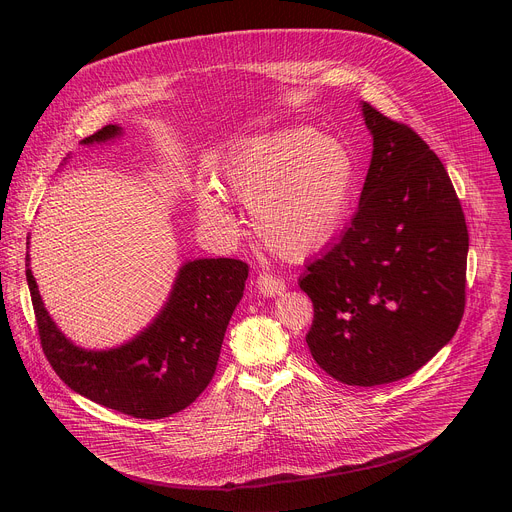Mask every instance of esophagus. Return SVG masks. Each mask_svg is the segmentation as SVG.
<instances>
[{
    "mask_svg": "<svg viewBox=\"0 0 512 512\" xmlns=\"http://www.w3.org/2000/svg\"><path fill=\"white\" fill-rule=\"evenodd\" d=\"M255 287L261 291L263 296H269V298H273V296H279V294H283L285 283H283L279 277H275V275H269V273H259V275H257V279H255Z\"/></svg>",
    "mask_w": 512,
    "mask_h": 512,
    "instance_id": "34e87169",
    "label": "esophagus"
}]
</instances>
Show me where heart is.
Wrapping results in <instances>:
<instances>
[{
	"label": "heart",
	"instance_id": "b5f03b06",
	"mask_svg": "<svg viewBox=\"0 0 512 512\" xmlns=\"http://www.w3.org/2000/svg\"><path fill=\"white\" fill-rule=\"evenodd\" d=\"M225 188L249 208L265 249L304 259L328 247L352 208L358 166L346 143L300 125L241 139L221 166ZM202 221L223 233L237 229L235 212L216 182L196 184Z\"/></svg>",
	"mask_w": 512,
	"mask_h": 512
}]
</instances>
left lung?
I'll list each match as a JSON object with an SVG mask.
<instances>
[{
    "instance_id": "1",
    "label": "left lung",
    "mask_w": 512,
    "mask_h": 512,
    "mask_svg": "<svg viewBox=\"0 0 512 512\" xmlns=\"http://www.w3.org/2000/svg\"><path fill=\"white\" fill-rule=\"evenodd\" d=\"M373 158L350 227L300 287L314 304L308 348L332 379L375 387L419 371L466 306L468 227L454 184L405 123L362 103Z\"/></svg>"
}]
</instances>
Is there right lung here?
<instances>
[{
    "mask_svg": "<svg viewBox=\"0 0 512 512\" xmlns=\"http://www.w3.org/2000/svg\"><path fill=\"white\" fill-rule=\"evenodd\" d=\"M119 133L121 127L105 125L83 143ZM247 275L249 265L239 259L188 261L152 326L119 348L85 350L56 328L26 269L40 344L54 373L79 395L137 419L174 415L208 387Z\"/></svg>",
    "mask_w": 512,
    "mask_h": 512,
    "instance_id": "add662e5",
    "label": "right lung"
}]
</instances>
